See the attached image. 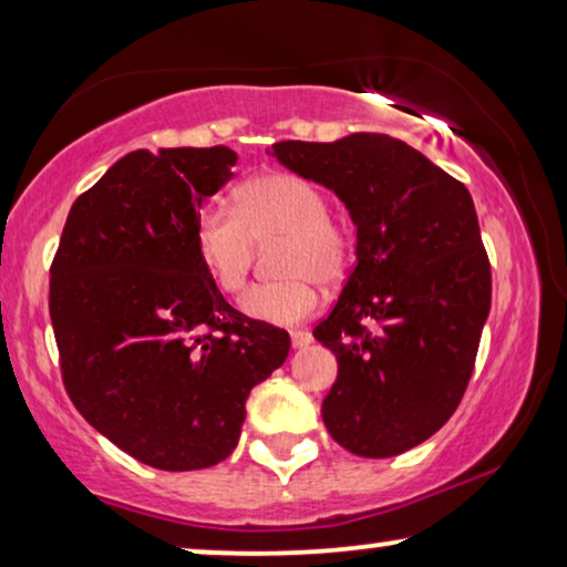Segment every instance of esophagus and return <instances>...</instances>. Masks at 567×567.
Instances as JSON below:
<instances>
[{
  "label": "esophagus",
  "mask_w": 567,
  "mask_h": 567,
  "mask_svg": "<svg viewBox=\"0 0 567 567\" xmlns=\"http://www.w3.org/2000/svg\"><path fill=\"white\" fill-rule=\"evenodd\" d=\"M312 343V332L307 330H291V346L293 348H305Z\"/></svg>",
  "instance_id": "34e87169"
}]
</instances>
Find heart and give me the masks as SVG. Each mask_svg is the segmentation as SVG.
I'll list each match as a JSON object with an SVG mask.
<instances>
[{
  "instance_id": "b5f03b06",
  "label": "heart",
  "mask_w": 567,
  "mask_h": 567,
  "mask_svg": "<svg viewBox=\"0 0 567 567\" xmlns=\"http://www.w3.org/2000/svg\"><path fill=\"white\" fill-rule=\"evenodd\" d=\"M196 252L224 293L247 284L258 243L281 237L276 281L252 286L243 309L255 320L293 324L317 309V281L340 284L355 258L353 227L328 212V198L307 177L260 173L235 190V208L208 206L196 219Z\"/></svg>"
}]
</instances>
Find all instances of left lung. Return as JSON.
Wrapping results in <instances>:
<instances>
[{
	"mask_svg": "<svg viewBox=\"0 0 567 567\" xmlns=\"http://www.w3.org/2000/svg\"><path fill=\"white\" fill-rule=\"evenodd\" d=\"M274 157L336 190L355 224V266L312 336L338 359L328 433L384 460L454 415L491 312V260L470 190L386 134L278 142Z\"/></svg>",
	"mask_w": 567,
	"mask_h": 567,
	"instance_id": "8db88e82",
	"label": "left lung"
}]
</instances>
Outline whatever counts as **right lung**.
I'll use <instances>...</instances> for the list:
<instances>
[{
	"mask_svg": "<svg viewBox=\"0 0 567 567\" xmlns=\"http://www.w3.org/2000/svg\"><path fill=\"white\" fill-rule=\"evenodd\" d=\"M235 165L229 146L126 154L74 200L51 262L69 400L157 470L227 460L250 390L289 355V332L237 312L196 252L200 204Z\"/></svg>",
	"mask_w": 567,
	"mask_h": 567,
	"instance_id": "obj_1",
	"label": "right lung"
}]
</instances>
